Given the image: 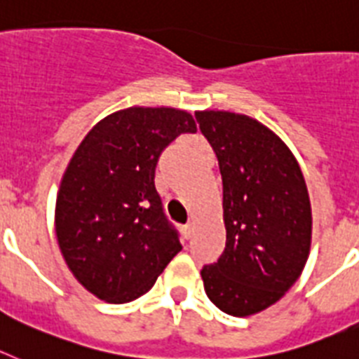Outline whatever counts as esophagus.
I'll use <instances>...</instances> for the list:
<instances>
[{
	"instance_id": "1",
	"label": "esophagus",
	"mask_w": 359,
	"mask_h": 359,
	"mask_svg": "<svg viewBox=\"0 0 359 359\" xmlns=\"http://www.w3.org/2000/svg\"><path fill=\"white\" fill-rule=\"evenodd\" d=\"M182 235H184V238H191L193 236V224L191 222L186 224V226L182 227Z\"/></svg>"
}]
</instances>
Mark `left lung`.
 Masks as SVG:
<instances>
[{"instance_id": "left-lung-1", "label": "left lung", "mask_w": 359, "mask_h": 359, "mask_svg": "<svg viewBox=\"0 0 359 359\" xmlns=\"http://www.w3.org/2000/svg\"><path fill=\"white\" fill-rule=\"evenodd\" d=\"M222 175L226 249L201 271L205 294L231 316L282 298L309 258L313 215L304 173L287 144L253 117L195 111Z\"/></svg>"}]
</instances>
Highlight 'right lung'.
<instances>
[{"label": "right lung", "instance_id": "add662e5", "mask_svg": "<svg viewBox=\"0 0 359 359\" xmlns=\"http://www.w3.org/2000/svg\"><path fill=\"white\" fill-rule=\"evenodd\" d=\"M191 114L132 106L99 121L72 155L55 201V235L77 282L108 304L154 287L182 245L162 213L155 168Z\"/></svg>", "mask_w": 359, "mask_h": 359}]
</instances>
